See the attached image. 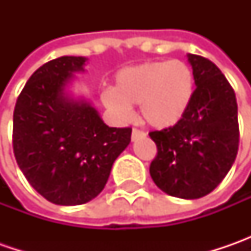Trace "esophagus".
Wrapping results in <instances>:
<instances>
[{"label": "esophagus", "mask_w": 251, "mask_h": 251, "mask_svg": "<svg viewBox=\"0 0 251 251\" xmlns=\"http://www.w3.org/2000/svg\"><path fill=\"white\" fill-rule=\"evenodd\" d=\"M145 135H147V134H145L144 131L134 128V130H132V134H131V138H132V141H137L138 138H144Z\"/></svg>", "instance_id": "esophagus-1"}]
</instances>
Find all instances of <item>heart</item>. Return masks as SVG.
<instances>
[{
	"label": "heart",
	"instance_id": "1",
	"mask_svg": "<svg viewBox=\"0 0 251 251\" xmlns=\"http://www.w3.org/2000/svg\"><path fill=\"white\" fill-rule=\"evenodd\" d=\"M194 93V74L180 60L151 61L116 74L114 89L100 93L103 104L120 120H130L132 104H140L144 120L152 127L168 128L187 111Z\"/></svg>",
	"mask_w": 251,
	"mask_h": 251
}]
</instances>
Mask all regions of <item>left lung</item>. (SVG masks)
<instances>
[{
	"mask_svg": "<svg viewBox=\"0 0 251 251\" xmlns=\"http://www.w3.org/2000/svg\"><path fill=\"white\" fill-rule=\"evenodd\" d=\"M196 91L173 127L152 131L158 147L150 173L169 196L196 200L209 194L230 170L239 148L235 92L212 61L187 54Z\"/></svg>",
	"mask_w": 251,
	"mask_h": 251,
	"instance_id": "left-lung-1",
	"label": "left lung"
}]
</instances>
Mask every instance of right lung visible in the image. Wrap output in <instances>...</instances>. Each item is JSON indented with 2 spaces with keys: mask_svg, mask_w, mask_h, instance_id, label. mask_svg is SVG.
<instances>
[{
  "mask_svg": "<svg viewBox=\"0 0 251 251\" xmlns=\"http://www.w3.org/2000/svg\"><path fill=\"white\" fill-rule=\"evenodd\" d=\"M88 58L63 55L42 65L14 110V153L30 186L57 205H81L100 194L131 128L109 127L70 86Z\"/></svg>",
  "mask_w": 251,
  "mask_h": 251,
  "instance_id": "1",
  "label": "right lung"
}]
</instances>
